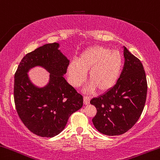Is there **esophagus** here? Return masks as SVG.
I'll return each mask as SVG.
<instances>
[{
    "label": "esophagus",
    "mask_w": 160,
    "mask_h": 160,
    "mask_svg": "<svg viewBox=\"0 0 160 160\" xmlns=\"http://www.w3.org/2000/svg\"><path fill=\"white\" fill-rule=\"evenodd\" d=\"M90 103V98L88 97H83V104L86 105H88Z\"/></svg>",
    "instance_id": "1"
}]
</instances>
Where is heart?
Here are the masks:
<instances>
[{
  "label": "heart",
  "mask_w": 160,
  "mask_h": 160,
  "mask_svg": "<svg viewBox=\"0 0 160 160\" xmlns=\"http://www.w3.org/2000/svg\"><path fill=\"white\" fill-rule=\"evenodd\" d=\"M123 58L119 51L102 46H94L86 49L78 61H71L67 72L70 83L74 87L82 84L88 72L90 83L86 90L92 92L98 88L105 92L114 87L119 78Z\"/></svg>",
  "instance_id": "obj_1"
}]
</instances>
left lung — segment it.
I'll use <instances>...</instances> for the list:
<instances>
[{"label": "left lung", "mask_w": 160, "mask_h": 160, "mask_svg": "<svg viewBox=\"0 0 160 160\" xmlns=\"http://www.w3.org/2000/svg\"><path fill=\"white\" fill-rule=\"evenodd\" d=\"M124 48V65L114 87L90 104L97 112L92 122L98 131L108 136L127 132L138 121L145 104L147 83L141 61Z\"/></svg>", "instance_id": "8db88e82"}]
</instances>
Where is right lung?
I'll return each instance as SVG.
<instances>
[{"mask_svg": "<svg viewBox=\"0 0 160 160\" xmlns=\"http://www.w3.org/2000/svg\"><path fill=\"white\" fill-rule=\"evenodd\" d=\"M59 43L45 44L26 54L14 77V101L21 121L31 132L53 137L64 129L68 118L83 106V97L63 77L69 60ZM41 67L50 73L43 87L32 82L29 71Z\"/></svg>", "mask_w": 160, "mask_h": 160, "instance_id": "add662e5", "label": "right lung"}]
</instances>
